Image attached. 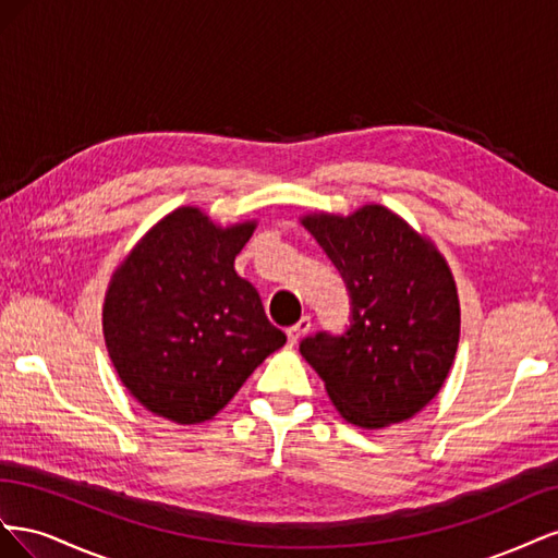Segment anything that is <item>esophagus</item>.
<instances>
[{
  "instance_id": "34e87169",
  "label": "esophagus",
  "mask_w": 558,
  "mask_h": 558,
  "mask_svg": "<svg viewBox=\"0 0 558 558\" xmlns=\"http://www.w3.org/2000/svg\"><path fill=\"white\" fill-rule=\"evenodd\" d=\"M310 330H312V318L310 316H302L295 326H291L289 330H286V335H289V342L291 344H298Z\"/></svg>"
}]
</instances>
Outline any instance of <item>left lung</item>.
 <instances>
[{"label":"left lung","instance_id":"obj_1","mask_svg":"<svg viewBox=\"0 0 558 558\" xmlns=\"http://www.w3.org/2000/svg\"><path fill=\"white\" fill-rule=\"evenodd\" d=\"M349 289L351 324L316 332L300 353L349 424L412 418L440 393L461 332L459 293L435 244L381 205L302 218Z\"/></svg>","mask_w":558,"mask_h":558}]
</instances>
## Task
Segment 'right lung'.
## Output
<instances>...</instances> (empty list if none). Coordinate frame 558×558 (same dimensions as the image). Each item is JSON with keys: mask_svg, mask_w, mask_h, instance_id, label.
<instances>
[{"mask_svg": "<svg viewBox=\"0 0 558 558\" xmlns=\"http://www.w3.org/2000/svg\"><path fill=\"white\" fill-rule=\"evenodd\" d=\"M256 221L216 226L179 207L116 267L102 310L109 359L148 412L202 424L221 412L286 335L234 272Z\"/></svg>", "mask_w": 558, "mask_h": 558, "instance_id": "right-lung-1", "label": "right lung"}]
</instances>
